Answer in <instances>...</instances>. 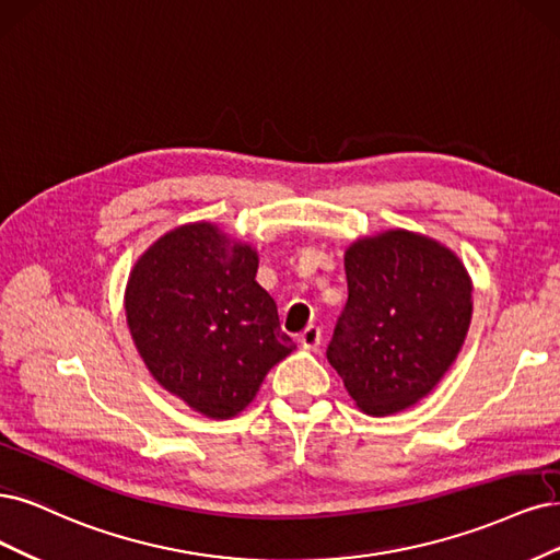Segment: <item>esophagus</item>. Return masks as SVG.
Returning a JSON list of instances; mask_svg holds the SVG:
<instances>
[{
    "mask_svg": "<svg viewBox=\"0 0 560 560\" xmlns=\"http://www.w3.org/2000/svg\"><path fill=\"white\" fill-rule=\"evenodd\" d=\"M300 345H302V349H306V351H316L318 345H320V328L306 326V328L302 330V335H300Z\"/></svg>",
    "mask_w": 560,
    "mask_h": 560,
    "instance_id": "1",
    "label": "esophagus"
}]
</instances>
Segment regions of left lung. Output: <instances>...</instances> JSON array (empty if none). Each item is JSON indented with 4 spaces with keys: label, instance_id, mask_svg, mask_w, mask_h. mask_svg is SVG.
I'll use <instances>...</instances> for the list:
<instances>
[{
    "label": "left lung",
    "instance_id": "left-lung-1",
    "mask_svg": "<svg viewBox=\"0 0 560 560\" xmlns=\"http://www.w3.org/2000/svg\"><path fill=\"white\" fill-rule=\"evenodd\" d=\"M349 300L328 360L368 417H390L435 388L472 320V279L446 244L402 228L345 250Z\"/></svg>",
    "mask_w": 560,
    "mask_h": 560
}]
</instances>
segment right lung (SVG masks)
<instances>
[{
    "label": "right lung",
    "instance_id": "right-lung-1",
    "mask_svg": "<svg viewBox=\"0 0 560 560\" xmlns=\"http://www.w3.org/2000/svg\"><path fill=\"white\" fill-rule=\"evenodd\" d=\"M258 250L215 223L178 225L130 269L125 316L151 376L202 417L254 402L267 372L295 351L256 281Z\"/></svg>",
    "mask_w": 560,
    "mask_h": 560
}]
</instances>
